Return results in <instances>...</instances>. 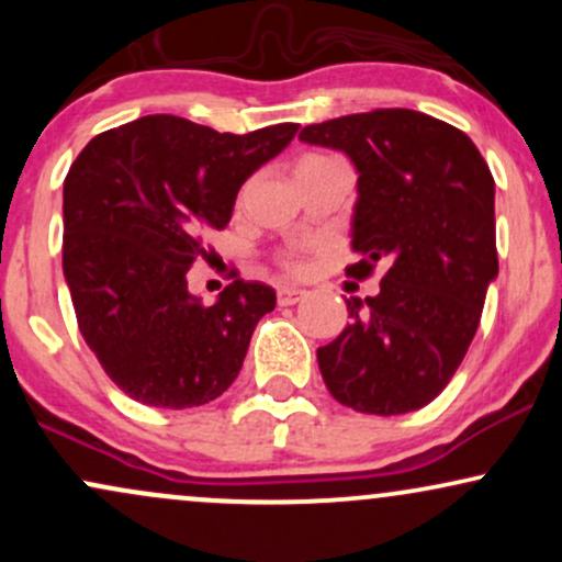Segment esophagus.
<instances>
[{
    "mask_svg": "<svg viewBox=\"0 0 562 562\" xmlns=\"http://www.w3.org/2000/svg\"><path fill=\"white\" fill-rule=\"evenodd\" d=\"M303 290H299V288H277V303H280V306H293V303H299V301H303Z\"/></svg>",
    "mask_w": 562,
    "mask_h": 562,
    "instance_id": "1",
    "label": "esophagus"
}]
</instances>
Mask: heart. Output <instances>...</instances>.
Segmentation results:
<instances>
[{
	"instance_id": "heart-1",
	"label": "heart",
	"mask_w": 562,
	"mask_h": 562,
	"mask_svg": "<svg viewBox=\"0 0 562 562\" xmlns=\"http://www.w3.org/2000/svg\"><path fill=\"white\" fill-rule=\"evenodd\" d=\"M282 267H285L288 272H303L306 261H303L299 254H285V256H282Z\"/></svg>"
}]
</instances>
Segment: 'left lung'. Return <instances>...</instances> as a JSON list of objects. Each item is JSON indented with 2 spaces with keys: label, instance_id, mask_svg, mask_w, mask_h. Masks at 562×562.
I'll return each mask as SVG.
<instances>
[{
  "label": "left lung",
  "instance_id": "8db88e82",
  "mask_svg": "<svg viewBox=\"0 0 562 562\" xmlns=\"http://www.w3.org/2000/svg\"><path fill=\"white\" fill-rule=\"evenodd\" d=\"M299 139L344 150L359 171L353 280L385 269L380 293L348 299L351 325L317 348L335 402L404 415L447 389L479 330L499 272L494 177L460 128L406 108L303 126Z\"/></svg>",
  "mask_w": 562,
  "mask_h": 562
}]
</instances>
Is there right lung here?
Wrapping results in <instances>:
<instances>
[{"label": "right lung", "instance_id": "right-lung-1", "mask_svg": "<svg viewBox=\"0 0 562 562\" xmlns=\"http://www.w3.org/2000/svg\"><path fill=\"white\" fill-rule=\"evenodd\" d=\"M299 124L218 134L145 115L97 134L63 184V272L105 375L147 406L187 409L235 383L274 290L235 280L203 306L187 290L205 229H224L245 179Z\"/></svg>", "mask_w": 562, "mask_h": 562}]
</instances>
